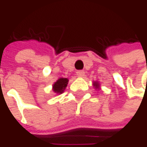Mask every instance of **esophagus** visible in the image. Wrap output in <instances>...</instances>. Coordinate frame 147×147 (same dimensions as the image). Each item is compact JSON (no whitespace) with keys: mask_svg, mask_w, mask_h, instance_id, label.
Wrapping results in <instances>:
<instances>
[{"mask_svg":"<svg viewBox=\"0 0 147 147\" xmlns=\"http://www.w3.org/2000/svg\"><path fill=\"white\" fill-rule=\"evenodd\" d=\"M76 75H77L78 76H84V71H82V70L77 71H76Z\"/></svg>","mask_w":147,"mask_h":147,"instance_id":"1","label":"esophagus"}]
</instances>
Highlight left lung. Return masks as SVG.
<instances>
[{
  "instance_id": "obj_1",
  "label": "left lung",
  "mask_w": 147,
  "mask_h": 147,
  "mask_svg": "<svg viewBox=\"0 0 147 147\" xmlns=\"http://www.w3.org/2000/svg\"><path fill=\"white\" fill-rule=\"evenodd\" d=\"M94 85H95V87H97L98 86V83H94Z\"/></svg>"
}]
</instances>
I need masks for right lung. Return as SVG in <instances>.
<instances>
[{
	"label": "right lung",
	"mask_w": 147,
	"mask_h": 147,
	"mask_svg": "<svg viewBox=\"0 0 147 147\" xmlns=\"http://www.w3.org/2000/svg\"><path fill=\"white\" fill-rule=\"evenodd\" d=\"M68 83L67 78H59L54 84H53V91L58 94H61L64 92L65 88H66Z\"/></svg>",
	"instance_id": "1"
}]
</instances>
